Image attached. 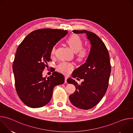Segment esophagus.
I'll return each instance as SVG.
<instances>
[{
    "label": "esophagus",
    "mask_w": 133,
    "mask_h": 133,
    "mask_svg": "<svg viewBox=\"0 0 133 133\" xmlns=\"http://www.w3.org/2000/svg\"><path fill=\"white\" fill-rule=\"evenodd\" d=\"M68 78V77L67 76H65V83H67V80Z\"/></svg>",
    "instance_id": "34e87169"
}]
</instances>
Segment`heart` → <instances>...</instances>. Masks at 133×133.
<instances>
[{
  "mask_svg": "<svg viewBox=\"0 0 133 133\" xmlns=\"http://www.w3.org/2000/svg\"><path fill=\"white\" fill-rule=\"evenodd\" d=\"M67 43L71 49L76 52L77 58L79 61H83L86 59L89 55V50L87 48L83 47V41L81 38L77 35H72L70 36L67 40ZM56 51V46H54L50 53L54 55ZM74 68V65L71 63L67 62H62L57 66V69L62 73L65 74H69Z\"/></svg>",
  "mask_w": 133,
  "mask_h": 133,
  "instance_id": "b5f03b06",
  "label": "heart"
}]
</instances>
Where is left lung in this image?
I'll return each mask as SVG.
<instances>
[{
	"instance_id": "obj_1",
	"label": "left lung",
	"mask_w": 133,
	"mask_h": 133,
	"mask_svg": "<svg viewBox=\"0 0 133 133\" xmlns=\"http://www.w3.org/2000/svg\"><path fill=\"white\" fill-rule=\"evenodd\" d=\"M72 32L85 33L91 46L86 63L72 75L73 78L84 79V82L78 85L72 78L67 79L68 83L76 87L69 98L77 108L89 109L99 103L107 89L111 71L109 55L105 44L95 34L86 30H74Z\"/></svg>"
}]
</instances>
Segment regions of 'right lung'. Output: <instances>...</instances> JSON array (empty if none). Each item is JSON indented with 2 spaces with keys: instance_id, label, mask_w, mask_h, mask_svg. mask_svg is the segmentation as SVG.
<instances>
[{
  "instance_id": "1",
  "label": "right lung",
  "mask_w": 133,
  "mask_h": 133,
  "mask_svg": "<svg viewBox=\"0 0 133 133\" xmlns=\"http://www.w3.org/2000/svg\"><path fill=\"white\" fill-rule=\"evenodd\" d=\"M67 34L61 29H38L29 34L18 47L12 65L15 87L19 97L27 106L46 105L54 87L64 83L63 74L54 71L46 78L43 71L51 61L52 47Z\"/></svg>"
}]
</instances>
